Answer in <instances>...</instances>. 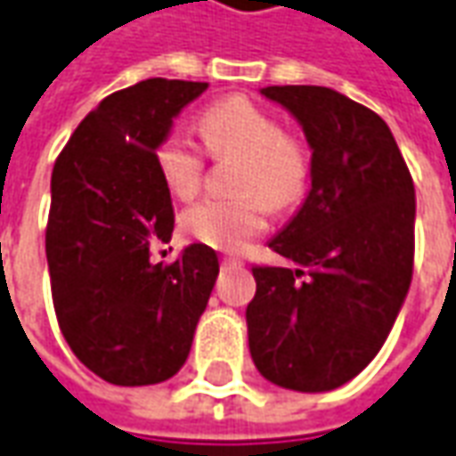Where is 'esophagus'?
<instances>
[{
    "label": "esophagus",
    "instance_id": "34e87169",
    "mask_svg": "<svg viewBox=\"0 0 456 456\" xmlns=\"http://www.w3.org/2000/svg\"><path fill=\"white\" fill-rule=\"evenodd\" d=\"M222 264L224 266H241V261L234 259V256H222Z\"/></svg>",
    "mask_w": 456,
    "mask_h": 456
}]
</instances>
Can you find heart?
I'll use <instances>...</instances> for the list:
<instances>
[{
	"mask_svg": "<svg viewBox=\"0 0 456 456\" xmlns=\"http://www.w3.org/2000/svg\"><path fill=\"white\" fill-rule=\"evenodd\" d=\"M200 135L212 158H239L234 192L241 195L197 202L183 215V229L215 249L237 251L264 232L266 207L286 209L304 197L311 158L301 142L283 135L281 123L272 113L241 95L205 108ZM155 160L175 197L192 200L197 195L205 160L192 140L175 133L162 138Z\"/></svg>",
	"mask_w": 456,
	"mask_h": 456,
	"instance_id": "b5f03b06",
	"label": "heart"
}]
</instances>
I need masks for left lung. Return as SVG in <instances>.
Listing matches in <instances>:
<instances>
[{"mask_svg":"<svg viewBox=\"0 0 456 456\" xmlns=\"http://www.w3.org/2000/svg\"><path fill=\"white\" fill-rule=\"evenodd\" d=\"M311 148V190L254 266L249 353L269 383L328 393L383 348L415 256V184L383 118L326 86H266Z\"/></svg>","mask_w":456,"mask_h":456,"instance_id":"left-lung-1","label":"left lung"}]
</instances>
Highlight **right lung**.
Returning <instances> with one entry per match:
<instances>
[{
    "label": "right lung",
    "instance_id": "obj_1",
    "mask_svg": "<svg viewBox=\"0 0 456 456\" xmlns=\"http://www.w3.org/2000/svg\"><path fill=\"white\" fill-rule=\"evenodd\" d=\"M205 91L200 81L148 78L110 94L53 165L46 227L53 308L76 358L106 383L173 378L217 281V254L207 244L184 247L173 264L151 256L175 227L155 151Z\"/></svg>",
    "mask_w": 456,
    "mask_h": 456
}]
</instances>
